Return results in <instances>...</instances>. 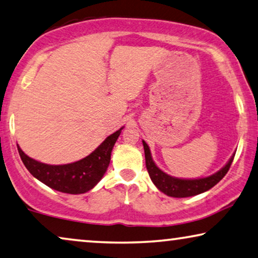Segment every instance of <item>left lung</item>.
Listing matches in <instances>:
<instances>
[{"instance_id": "8db88e82", "label": "left lung", "mask_w": 258, "mask_h": 258, "mask_svg": "<svg viewBox=\"0 0 258 258\" xmlns=\"http://www.w3.org/2000/svg\"><path fill=\"white\" fill-rule=\"evenodd\" d=\"M145 149V159H146V167H147L149 177L153 180V183L155 184L157 189L162 191L163 194L170 197L175 198H185L191 197V196H196L199 194H203L207 190H210L211 187H213L215 184H218L220 180L225 177V175L227 174L230 164H232L234 160V155L230 157L229 161L226 166L220 169L218 172L209 176L205 178H198V179H180L172 177V176L167 175L166 172H163L160 168L154 163L152 159L151 151H149L148 145L145 141H142Z\"/></svg>"}]
</instances>
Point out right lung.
<instances>
[{"instance_id":"add662e5","label":"right lung","mask_w":258,"mask_h":258,"mask_svg":"<svg viewBox=\"0 0 258 258\" xmlns=\"http://www.w3.org/2000/svg\"><path fill=\"white\" fill-rule=\"evenodd\" d=\"M121 130L111 134L97 148L76 162L51 166L31 159L17 146L19 156L31 175L46 185L64 194L79 195L91 190L105 174L111 160V152Z\"/></svg>"}]
</instances>
